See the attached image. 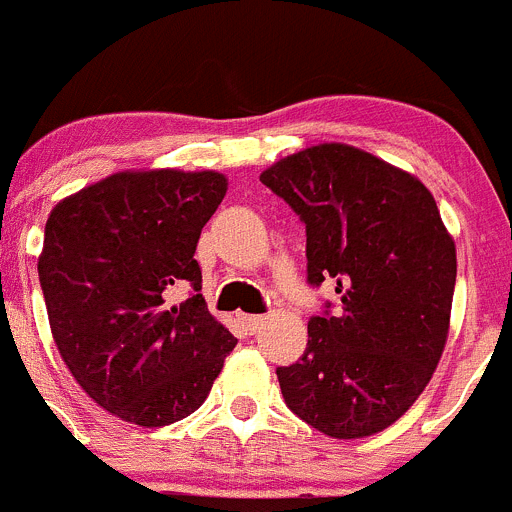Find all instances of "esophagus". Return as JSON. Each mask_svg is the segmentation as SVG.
<instances>
[{
	"label": "esophagus",
	"instance_id": "esophagus-1",
	"mask_svg": "<svg viewBox=\"0 0 512 512\" xmlns=\"http://www.w3.org/2000/svg\"><path fill=\"white\" fill-rule=\"evenodd\" d=\"M237 321H240L242 326H245V331L255 333V331H260V326H262V323H265V315H255V313H240V315H237Z\"/></svg>",
	"mask_w": 512,
	"mask_h": 512
}]
</instances>
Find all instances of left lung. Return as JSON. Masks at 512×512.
Wrapping results in <instances>:
<instances>
[{
  "label": "left lung",
  "mask_w": 512,
  "mask_h": 512,
  "mask_svg": "<svg viewBox=\"0 0 512 512\" xmlns=\"http://www.w3.org/2000/svg\"><path fill=\"white\" fill-rule=\"evenodd\" d=\"M260 181L305 222L308 280H336V313L308 323V348L280 366L285 404L333 439L384 432L412 407L450 333L457 250L432 191L348 143L275 161Z\"/></svg>",
  "instance_id": "left-lung-1"
}]
</instances>
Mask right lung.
Returning a JSON list of instances; mask_svg holds the SVG:
<instances>
[{
    "label": "right lung",
    "mask_w": 512,
    "mask_h": 512,
    "mask_svg": "<svg viewBox=\"0 0 512 512\" xmlns=\"http://www.w3.org/2000/svg\"><path fill=\"white\" fill-rule=\"evenodd\" d=\"M227 194L219 171L126 169L52 207L40 285L62 361L123 422L166 427L204 404L237 338L207 310L199 234ZM189 282L191 299L174 304Z\"/></svg>",
    "instance_id": "add662e5"
}]
</instances>
